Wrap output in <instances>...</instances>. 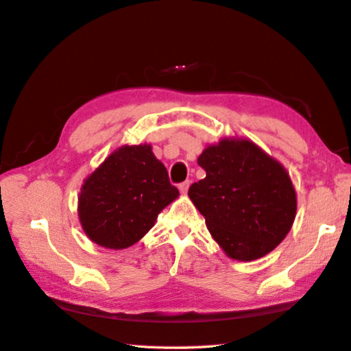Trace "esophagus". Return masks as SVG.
Returning <instances> with one entry per match:
<instances>
[{
	"mask_svg": "<svg viewBox=\"0 0 351 351\" xmlns=\"http://www.w3.org/2000/svg\"><path fill=\"white\" fill-rule=\"evenodd\" d=\"M188 188H189V182H183V183H180V185H179V189H180L182 194H186L188 193Z\"/></svg>",
	"mask_w": 351,
	"mask_h": 351,
	"instance_id": "34e87169",
	"label": "esophagus"
}]
</instances>
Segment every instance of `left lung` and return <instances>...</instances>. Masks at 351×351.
<instances>
[{"mask_svg": "<svg viewBox=\"0 0 351 351\" xmlns=\"http://www.w3.org/2000/svg\"><path fill=\"white\" fill-rule=\"evenodd\" d=\"M206 177L188 195L225 254L254 261L284 241L296 217V191L278 160L247 138H222L197 158Z\"/></svg>", "mask_w": 351, "mask_h": 351, "instance_id": "8db88e82", "label": "left lung"}]
</instances>
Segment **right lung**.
Here are the masks:
<instances>
[{
  "label": "right lung",
  "instance_id": "add662e5",
  "mask_svg": "<svg viewBox=\"0 0 351 351\" xmlns=\"http://www.w3.org/2000/svg\"><path fill=\"white\" fill-rule=\"evenodd\" d=\"M179 197L151 145L121 146L84 180L78 217L92 242L123 250L149 231L163 208Z\"/></svg>",
  "mask_w": 351,
  "mask_h": 351
}]
</instances>
